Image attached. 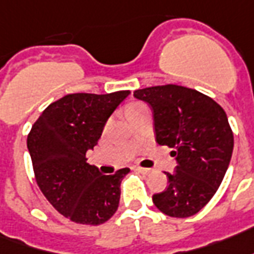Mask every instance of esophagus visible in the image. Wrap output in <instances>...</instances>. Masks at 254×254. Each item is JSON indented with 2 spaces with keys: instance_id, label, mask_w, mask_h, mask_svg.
Returning a JSON list of instances; mask_svg holds the SVG:
<instances>
[{
  "instance_id": "esophagus-1",
  "label": "esophagus",
  "mask_w": 254,
  "mask_h": 254,
  "mask_svg": "<svg viewBox=\"0 0 254 254\" xmlns=\"http://www.w3.org/2000/svg\"><path fill=\"white\" fill-rule=\"evenodd\" d=\"M135 170H138V172L142 173V175H149L150 172H151V169H147V168H140V166H136Z\"/></svg>"
}]
</instances>
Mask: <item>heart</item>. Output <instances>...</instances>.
Listing matches in <instances>:
<instances>
[{
	"instance_id": "heart-1",
	"label": "heart",
	"mask_w": 254,
	"mask_h": 254,
	"mask_svg": "<svg viewBox=\"0 0 254 254\" xmlns=\"http://www.w3.org/2000/svg\"><path fill=\"white\" fill-rule=\"evenodd\" d=\"M139 107H143V105H140V104H132V105H129V107H127V108H126V112H128V111H131V109L139 108Z\"/></svg>"
}]
</instances>
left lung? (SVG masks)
Here are the masks:
<instances>
[{
    "label": "left lung",
    "mask_w": 254,
    "mask_h": 254,
    "mask_svg": "<svg viewBox=\"0 0 254 254\" xmlns=\"http://www.w3.org/2000/svg\"><path fill=\"white\" fill-rule=\"evenodd\" d=\"M134 97L150 105L155 142L175 149L177 161L153 203L173 218L195 215L215 195L230 164L234 136L227 115L211 97L179 85L138 89Z\"/></svg>",
    "instance_id": "obj_1"
}]
</instances>
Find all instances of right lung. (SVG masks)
Instances as JSON below:
<instances>
[{
	"label": "right lung",
	"instance_id": "obj_1",
	"mask_svg": "<svg viewBox=\"0 0 254 254\" xmlns=\"http://www.w3.org/2000/svg\"><path fill=\"white\" fill-rule=\"evenodd\" d=\"M128 94H66L44 109L31 128L27 147L39 188L75 223L101 225L119 207L120 184L129 169L104 176L86 162V151L97 145L109 116Z\"/></svg>",
	"mask_w": 254,
	"mask_h": 254
}]
</instances>
